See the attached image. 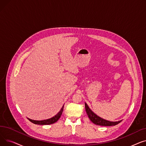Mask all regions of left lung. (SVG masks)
<instances>
[{"label":"left lung","mask_w":146,"mask_h":146,"mask_svg":"<svg viewBox=\"0 0 146 146\" xmlns=\"http://www.w3.org/2000/svg\"><path fill=\"white\" fill-rule=\"evenodd\" d=\"M85 109L86 113L88 114V116L90 120L93 122L94 124L98 125H101V126H113L118 124L119 122L122 121V120L118 121H110L108 120L104 119L98 116L96 113H95L92 111L87 104L85 102Z\"/></svg>","instance_id":"1"}]
</instances>
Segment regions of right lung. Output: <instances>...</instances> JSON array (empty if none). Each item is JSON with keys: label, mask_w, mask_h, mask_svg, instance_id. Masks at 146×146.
<instances>
[{"label": "right lung", "mask_w": 146, "mask_h": 146, "mask_svg": "<svg viewBox=\"0 0 146 146\" xmlns=\"http://www.w3.org/2000/svg\"><path fill=\"white\" fill-rule=\"evenodd\" d=\"M63 108H64V105H63L62 108H61V110H60V111L54 115V117L47 119H44V120H40V121H38V120H34V119H29L28 118H27L31 122H33V123L35 124H38V125H50V124H52L55 123L56 122H57L59 118H60L61 114L63 113Z\"/></svg>", "instance_id": "1"}]
</instances>
